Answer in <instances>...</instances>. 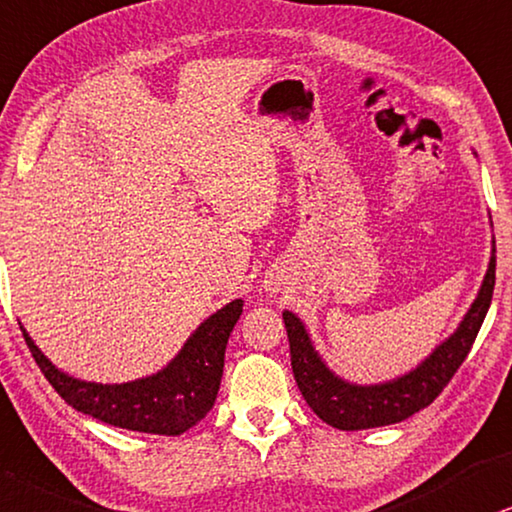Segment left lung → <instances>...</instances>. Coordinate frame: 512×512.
I'll return each instance as SVG.
<instances>
[{
	"label": "left lung",
	"instance_id": "left-lung-1",
	"mask_svg": "<svg viewBox=\"0 0 512 512\" xmlns=\"http://www.w3.org/2000/svg\"><path fill=\"white\" fill-rule=\"evenodd\" d=\"M496 283V243L491 241V257L487 274L477 297L449 338L439 342L416 368L383 383L359 385L340 378L314 347L312 335L304 328L302 319L293 312H283L290 342V364H293L295 383L304 401L323 423L338 430H368L383 425L401 423L413 413L439 397L446 383L454 378L458 366L468 357L472 342L480 333L484 316L489 312L491 295Z\"/></svg>",
	"mask_w": 512,
	"mask_h": 512
}]
</instances>
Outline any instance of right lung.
I'll return each instance as SVG.
<instances>
[{"mask_svg":"<svg viewBox=\"0 0 512 512\" xmlns=\"http://www.w3.org/2000/svg\"><path fill=\"white\" fill-rule=\"evenodd\" d=\"M241 314L243 300L224 304L189 335L170 364L129 383L75 378L51 364L23 326L21 331L44 378L75 411L122 430L174 437L191 430L215 406L226 342Z\"/></svg>","mask_w":512,"mask_h":512,"instance_id":"obj_1","label":"right lung"}]
</instances>
